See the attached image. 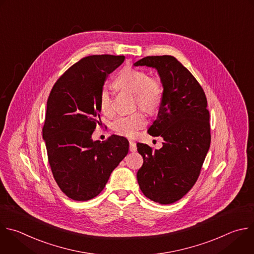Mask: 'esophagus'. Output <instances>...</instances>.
<instances>
[{"instance_id":"esophagus-1","label":"esophagus","mask_w":254,"mask_h":254,"mask_svg":"<svg viewBox=\"0 0 254 254\" xmlns=\"http://www.w3.org/2000/svg\"><path fill=\"white\" fill-rule=\"evenodd\" d=\"M128 142H129V150L132 151V152L135 151V150H136V144H135V142L132 141V140H129Z\"/></svg>"}]
</instances>
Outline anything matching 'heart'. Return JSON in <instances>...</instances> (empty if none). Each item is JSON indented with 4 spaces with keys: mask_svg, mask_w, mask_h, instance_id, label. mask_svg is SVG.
I'll return each instance as SVG.
<instances>
[{
    "mask_svg": "<svg viewBox=\"0 0 254 254\" xmlns=\"http://www.w3.org/2000/svg\"><path fill=\"white\" fill-rule=\"evenodd\" d=\"M116 87L122 91L134 95L135 106L148 115L157 113L161 101L163 88L161 81L141 69L134 67L124 68L115 81ZM99 105L106 115L113 114V101L109 90L104 87L99 95ZM146 124L144 115L136 111L127 116H121L112 123V129L117 133L132 137Z\"/></svg>",
    "mask_w": 254,
    "mask_h": 254,
    "instance_id": "1",
    "label": "heart"
}]
</instances>
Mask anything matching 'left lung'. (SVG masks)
I'll return each mask as SVG.
<instances>
[{
  "mask_svg": "<svg viewBox=\"0 0 254 254\" xmlns=\"http://www.w3.org/2000/svg\"><path fill=\"white\" fill-rule=\"evenodd\" d=\"M134 65L155 67L163 94L147 132L161 136L162 147L136 143L143 158L136 178L142 193L160 204L183 198L194 186L210 145V123L203 89L173 56H148Z\"/></svg>",
  "mask_w": 254,
  "mask_h": 254,
  "instance_id": "8db88e82",
  "label": "left lung"
}]
</instances>
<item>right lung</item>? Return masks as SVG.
Masks as SVG:
<instances>
[{
  "mask_svg": "<svg viewBox=\"0 0 254 254\" xmlns=\"http://www.w3.org/2000/svg\"><path fill=\"white\" fill-rule=\"evenodd\" d=\"M124 61L125 56L84 57L59 77L50 93L43 137L54 179L72 200L99 195L128 152L124 136L113 134L103 143L92 140L100 125V92Z\"/></svg>",
  "mask_w": 254,
  "mask_h": 254,
  "instance_id": "right-lung-1",
  "label": "right lung"
}]
</instances>
